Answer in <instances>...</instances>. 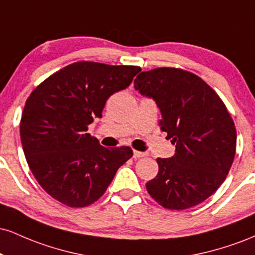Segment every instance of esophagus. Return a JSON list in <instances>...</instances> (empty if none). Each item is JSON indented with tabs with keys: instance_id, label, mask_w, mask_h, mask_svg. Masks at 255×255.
I'll return each mask as SVG.
<instances>
[{
	"instance_id": "1",
	"label": "esophagus",
	"mask_w": 255,
	"mask_h": 255,
	"mask_svg": "<svg viewBox=\"0 0 255 255\" xmlns=\"http://www.w3.org/2000/svg\"><path fill=\"white\" fill-rule=\"evenodd\" d=\"M146 153L145 152H140V151H133V158L134 159H139V158L145 157Z\"/></svg>"
}]
</instances>
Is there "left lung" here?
<instances>
[{
    "mask_svg": "<svg viewBox=\"0 0 255 255\" xmlns=\"http://www.w3.org/2000/svg\"><path fill=\"white\" fill-rule=\"evenodd\" d=\"M134 89L156 102L160 128L176 145L174 156L157 158L148 194L169 210L203 203L223 183L235 157V125L224 103L203 79L178 68L141 72Z\"/></svg>",
    "mask_w": 255,
    "mask_h": 255,
    "instance_id": "left-lung-1",
    "label": "left lung"
}]
</instances>
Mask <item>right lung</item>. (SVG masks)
<instances>
[{
  "instance_id": "obj_1",
  "label": "right lung",
  "mask_w": 255,
  "mask_h": 255,
  "mask_svg": "<svg viewBox=\"0 0 255 255\" xmlns=\"http://www.w3.org/2000/svg\"><path fill=\"white\" fill-rule=\"evenodd\" d=\"M140 71L80 61L44 80L27 98L20 122L22 150L38 183L60 203L84 207L97 201L133 156L128 146H102L87 126Z\"/></svg>"
}]
</instances>
